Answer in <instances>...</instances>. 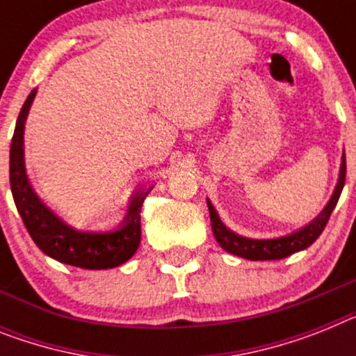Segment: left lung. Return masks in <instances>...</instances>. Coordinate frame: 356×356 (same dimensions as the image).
<instances>
[{
	"label": "left lung",
	"mask_w": 356,
	"mask_h": 356,
	"mask_svg": "<svg viewBox=\"0 0 356 356\" xmlns=\"http://www.w3.org/2000/svg\"><path fill=\"white\" fill-rule=\"evenodd\" d=\"M346 181V154H342V165H340V176L339 184H337V189L331 196L327 207L321 212L317 220L312 221L308 227L300 229L299 232L290 234L286 238H277V239H248L241 238L238 234L230 232L221 220L216 214L214 207L211 205V202H207L209 205V214H211V225L212 232H214L216 241L220 243V247L223 250L230 252L234 256L245 257V259L250 261H272V259H282V257H288L291 254H296L299 250H305L308 248L315 239L323 234V230L326 229V223L330 221V216L335 209L337 202L340 198V193L344 189Z\"/></svg>",
	"instance_id": "obj_1"
}]
</instances>
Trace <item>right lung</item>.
<instances>
[{
	"mask_svg": "<svg viewBox=\"0 0 356 356\" xmlns=\"http://www.w3.org/2000/svg\"><path fill=\"white\" fill-rule=\"evenodd\" d=\"M35 91H32L17 117L10 144V189L17 212L30 238L47 256L88 270H104L126 263L140 245V211L145 193L136 194L120 229L108 234L77 232L51 214L32 191L23 162V126Z\"/></svg>",
	"mask_w": 356,
	"mask_h": 356,
	"instance_id": "add662e5",
	"label": "right lung"
}]
</instances>
